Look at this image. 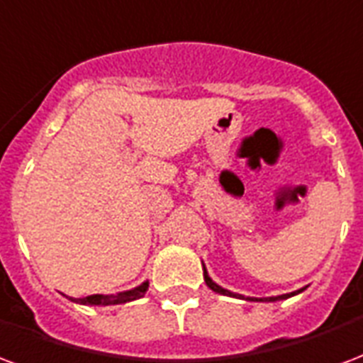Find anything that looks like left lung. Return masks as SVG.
<instances>
[{"mask_svg":"<svg viewBox=\"0 0 363 363\" xmlns=\"http://www.w3.org/2000/svg\"><path fill=\"white\" fill-rule=\"evenodd\" d=\"M203 281H206V284H208L209 289H211L213 292H217V294H225V296H233V298H244L242 294H236V292H230V291H227V289L219 286V284H217L216 281H213V279L208 275V269H206V265H203ZM302 291H306V286H304V289H300V291L289 292V294H281V296H269V298H252V296H248L246 300H252V302H277V300H286V298L294 296V294H300Z\"/></svg>","mask_w":363,"mask_h":363,"instance_id":"obj_1","label":"left lung"}]
</instances>
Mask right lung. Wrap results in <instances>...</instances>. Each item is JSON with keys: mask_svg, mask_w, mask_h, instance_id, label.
<instances>
[{"mask_svg": "<svg viewBox=\"0 0 363 363\" xmlns=\"http://www.w3.org/2000/svg\"><path fill=\"white\" fill-rule=\"evenodd\" d=\"M150 283L144 281L138 286H134L130 291L117 292V294H92V296L86 298H69L71 302H77V304L84 306H115V304H125V302H133V300H138L146 294Z\"/></svg>", "mask_w": 363, "mask_h": 363, "instance_id": "obj_1", "label": "right lung"}]
</instances>
